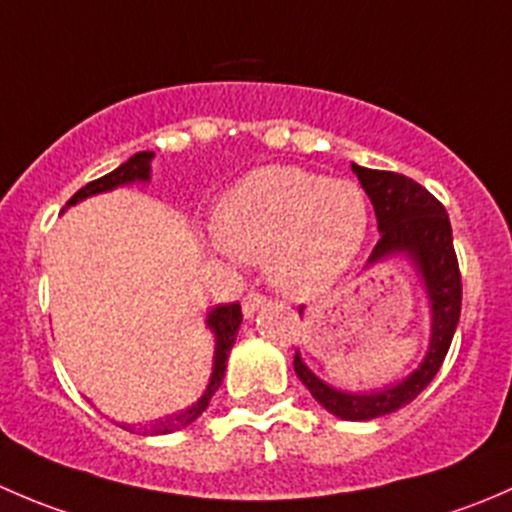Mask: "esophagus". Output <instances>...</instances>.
<instances>
[{
	"label": "esophagus",
	"mask_w": 512,
	"mask_h": 512,
	"mask_svg": "<svg viewBox=\"0 0 512 512\" xmlns=\"http://www.w3.org/2000/svg\"><path fill=\"white\" fill-rule=\"evenodd\" d=\"M265 302H267V299L262 297V294L250 292L245 299H242V314H245V317H255V312H257V309H260Z\"/></svg>",
	"instance_id": "1"
}]
</instances>
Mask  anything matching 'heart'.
Masks as SVG:
<instances>
[{
  "label": "heart",
  "mask_w": 512,
  "mask_h": 512,
  "mask_svg": "<svg viewBox=\"0 0 512 512\" xmlns=\"http://www.w3.org/2000/svg\"><path fill=\"white\" fill-rule=\"evenodd\" d=\"M220 250L267 262L270 280L294 299L329 292L361 255L369 200L352 180L292 165H265L237 180L213 220Z\"/></svg>",
  "instance_id": "heart-1"
}]
</instances>
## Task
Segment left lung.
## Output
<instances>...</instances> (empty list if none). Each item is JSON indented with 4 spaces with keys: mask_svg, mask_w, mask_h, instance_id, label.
Masks as SVG:
<instances>
[{
    "mask_svg": "<svg viewBox=\"0 0 512 512\" xmlns=\"http://www.w3.org/2000/svg\"><path fill=\"white\" fill-rule=\"evenodd\" d=\"M352 170L374 205L381 232L366 267L391 257H406L414 265L431 309V339L421 364L399 384H391L381 391L361 394V391L337 389L319 379L304 364L299 352L294 354V374L329 414L344 421H371L404 409L438 374L461 319V272H458L446 208L423 185L406 175L371 170L356 163H352Z\"/></svg>",
    "mask_w": 512,
    "mask_h": 512,
    "instance_id": "left-lung-1",
    "label": "left lung"
}]
</instances>
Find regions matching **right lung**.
Instances as JSON below:
<instances>
[{
    "label": "right lung",
    "mask_w": 512,
    "mask_h": 512,
    "mask_svg": "<svg viewBox=\"0 0 512 512\" xmlns=\"http://www.w3.org/2000/svg\"><path fill=\"white\" fill-rule=\"evenodd\" d=\"M153 156H156V153H151V151L136 153V156L128 158L126 163H121L116 170H111L108 175L94 180V183L84 185V188H81L79 193H76L74 198L66 203V208H71V205L91 198V195L108 193V190H113V188H121V185L148 183V180H151ZM205 324H208V329L213 332V337H215V354H213V374H210V381H208V386H205L203 396H200L193 406H188L185 411H180V414L160 418V421L151 423V426H146L143 431H138V433H143V436H165V433H175V431H180V428L190 426L195 418L208 409L210 399H213V394L220 389V384H223L227 354H230L232 344H235V337H237V329H240V324H242L240 304L237 302L235 304H218V307H213L208 312ZM123 428H126V431H131V426H123Z\"/></svg>",
    "instance_id": "obj_1"
}]
</instances>
